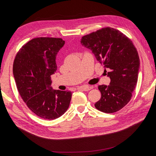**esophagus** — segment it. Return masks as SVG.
<instances>
[{"label":"esophagus","instance_id":"esophagus-1","mask_svg":"<svg viewBox=\"0 0 156 156\" xmlns=\"http://www.w3.org/2000/svg\"><path fill=\"white\" fill-rule=\"evenodd\" d=\"M78 88L82 90H83V91H88V90H92L93 88V87L85 85V86H81V87Z\"/></svg>","mask_w":156,"mask_h":156}]
</instances>
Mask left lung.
<instances>
[{
	"instance_id": "1",
	"label": "left lung",
	"mask_w": 156,
	"mask_h": 156,
	"mask_svg": "<svg viewBox=\"0 0 156 156\" xmlns=\"http://www.w3.org/2000/svg\"><path fill=\"white\" fill-rule=\"evenodd\" d=\"M81 44L90 49L104 68L111 69L110 85L98 87L101 98L95 108L105 113L118 111L130 101L138 80L140 59L132 41L120 31L106 27L83 36Z\"/></svg>"
}]
</instances>
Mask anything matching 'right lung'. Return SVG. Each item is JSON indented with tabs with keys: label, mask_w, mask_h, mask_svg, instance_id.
<instances>
[{
	"label": "right lung",
	"mask_w": 156,
	"mask_h": 156,
	"mask_svg": "<svg viewBox=\"0 0 156 156\" xmlns=\"http://www.w3.org/2000/svg\"><path fill=\"white\" fill-rule=\"evenodd\" d=\"M64 44L60 38H34L20 48L14 61L13 75L21 98L33 112L44 119L61 116L71 99V92L51 87V76L57 70L56 55Z\"/></svg>",
	"instance_id": "1"
}]
</instances>
